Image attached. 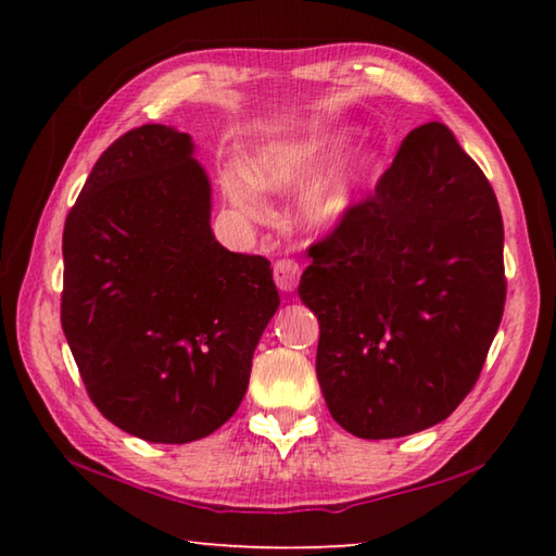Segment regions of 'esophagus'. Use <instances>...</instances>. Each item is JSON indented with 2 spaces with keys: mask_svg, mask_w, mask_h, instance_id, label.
Listing matches in <instances>:
<instances>
[{
  "mask_svg": "<svg viewBox=\"0 0 556 556\" xmlns=\"http://www.w3.org/2000/svg\"><path fill=\"white\" fill-rule=\"evenodd\" d=\"M271 275H275L277 287L281 291H294L299 285V277H301V267L296 260H277L275 262V269H271Z\"/></svg>",
  "mask_w": 556,
  "mask_h": 556,
  "instance_id": "esophagus-1",
  "label": "esophagus"
}]
</instances>
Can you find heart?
Instances as JSON below:
<instances>
[{
    "mask_svg": "<svg viewBox=\"0 0 556 556\" xmlns=\"http://www.w3.org/2000/svg\"><path fill=\"white\" fill-rule=\"evenodd\" d=\"M338 142L333 137H304L275 142L262 149L250 162V176L260 188L267 191H289L304 178L312 176L328 156L336 152ZM361 176V164H345L316 176L304 188L299 199V220L314 230H328L341 223L345 211L351 208L353 188ZM238 168L223 172V191L235 208L250 218H265L267 211L257 199L255 186Z\"/></svg>",
    "mask_w": 556,
    "mask_h": 556,
    "instance_id": "1",
    "label": "heart"
}]
</instances>
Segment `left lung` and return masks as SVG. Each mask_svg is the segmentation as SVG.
Listing matches in <instances>:
<instances>
[{
	"mask_svg": "<svg viewBox=\"0 0 556 556\" xmlns=\"http://www.w3.org/2000/svg\"><path fill=\"white\" fill-rule=\"evenodd\" d=\"M306 252L299 296L321 328L331 417L361 439L444 421L478 382L505 308L503 215L481 166L427 122Z\"/></svg>",
	"mask_w": 556,
	"mask_h": 556,
	"instance_id": "8db88e82",
	"label": "left lung"
}]
</instances>
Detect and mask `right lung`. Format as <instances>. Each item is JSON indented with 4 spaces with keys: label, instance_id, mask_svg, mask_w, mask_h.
<instances>
[{
    "label": "right lung",
    "instance_id": "right-lung-1",
    "mask_svg": "<svg viewBox=\"0 0 556 556\" xmlns=\"http://www.w3.org/2000/svg\"><path fill=\"white\" fill-rule=\"evenodd\" d=\"M186 131L142 125L92 166L63 228L61 326L88 397L152 444L228 421L279 306L269 260L225 250Z\"/></svg>",
    "mask_w": 556,
    "mask_h": 556
}]
</instances>
